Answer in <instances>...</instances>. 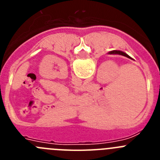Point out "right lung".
I'll list each match as a JSON object with an SVG mask.
<instances>
[{
    "label": "right lung",
    "instance_id": "1",
    "mask_svg": "<svg viewBox=\"0 0 160 160\" xmlns=\"http://www.w3.org/2000/svg\"><path fill=\"white\" fill-rule=\"evenodd\" d=\"M109 53H110V54L122 55V56H124V57H127V58H131V57H130V56H128L127 53H125L124 52H122V51H118V50H114V51H111Z\"/></svg>",
    "mask_w": 160,
    "mask_h": 160
}]
</instances>
